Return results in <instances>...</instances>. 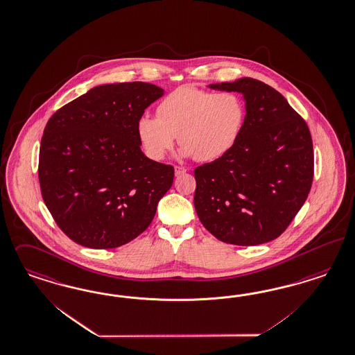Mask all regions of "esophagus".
<instances>
[{"instance_id":"obj_1","label":"esophagus","mask_w":355,"mask_h":355,"mask_svg":"<svg viewBox=\"0 0 355 355\" xmlns=\"http://www.w3.org/2000/svg\"><path fill=\"white\" fill-rule=\"evenodd\" d=\"M187 172V170L184 168V167H180V166H175V176H182Z\"/></svg>"}]
</instances>
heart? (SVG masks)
Returning <instances> with one entry per match:
<instances>
[{
    "mask_svg": "<svg viewBox=\"0 0 355 355\" xmlns=\"http://www.w3.org/2000/svg\"><path fill=\"white\" fill-rule=\"evenodd\" d=\"M158 116L144 114L137 125L148 158L162 160L178 137L183 146L182 157L211 162L236 145L243 129L246 106L234 92L214 93L183 85L159 104Z\"/></svg>",
    "mask_w": 355,
    "mask_h": 355,
    "instance_id": "heart-1",
    "label": "heart"
}]
</instances>
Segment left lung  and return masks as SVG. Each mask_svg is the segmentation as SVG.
Wrapping results in <instances>:
<instances>
[{
  "mask_svg": "<svg viewBox=\"0 0 355 355\" xmlns=\"http://www.w3.org/2000/svg\"><path fill=\"white\" fill-rule=\"evenodd\" d=\"M246 106L236 145L195 170V209L220 241L255 246L280 236L311 191L313 145L305 121L272 87L241 78L210 84Z\"/></svg>",
  "mask_w": 355,
  "mask_h": 355,
  "instance_id": "8db88e82",
  "label": "left lung"
}]
</instances>
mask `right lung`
Instances as JSON below:
<instances>
[{
  "mask_svg": "<svg viewBox=\"0 0 355 355\" xmlns=\"http://www.w3.org/2000/svg\"><path fill=\"white\" fill-rule=\"evenodd\" d=\"M164 94L154 84L97 85L49 119L40 150V191L67 236L114 249L144 233L173 183V167L141 150L138 119Z\"/></svg>",
  "mask_w": 355,
  "mask_h": 355,
  "instance_id": "obj_1",
  "label": "right lung"
}]
</instances>
